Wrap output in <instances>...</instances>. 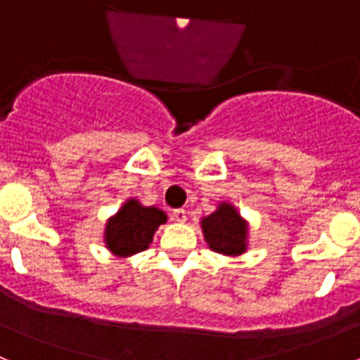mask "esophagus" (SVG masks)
I'll list each match as a JSON object with an SVG mask.
<instances>
[{
    "mask_svg": "<svg viewBox=\"0 0 360 360\" xmlns=\"http://www.w3.org/2000/svg\"><path fill=\"white\" fill-rule=\"evenodd\" d=\"M173 216H174V219H176V221L184 224V221L187 219V211H186V209H174Z\"/></svg>",
    "mask_w": 360,
    "mask_h": 360,
    "instance_id": "esophagus-1",
    "label": "esophagus"
}]
</instances>
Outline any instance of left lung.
Returning <instances> with one entry per match:
<instances>
[{
	"label": "left lung",
	"instance_id": "left-lung-1",
	"mask_svg": "<svg viewBox=\"0 0 360 360\" xmlns=\"http://www.w3.org/2000/svg\"><path fill=\"white\" fill-rule=\"evenodd\" d=\"M203 238L209 249L225 256H240L247 250L249 224L245 221L234 205L221 202L212 214L202 218Z\"/></svg>",
	"mask_w": 360,
	"mask_h": 360
}]
</instances>
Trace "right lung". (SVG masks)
I'll use <instances>...</instances> for the list:
<instances>
[{"label": "right lung", "mask_w": 360, "mask_h": 360, "mask_svg": "<svg viewBox=\"0 0 360 360\" xmlns=\"http://www.w3.org/2000/svg\"><path fill=\"white\" fill-rule=\"evenodd\" d=\"M167 221V216L158 207H144L139 200H126L115 216L108 219L104 229V243L111 254L128 257L142 252L153 241V234Z\"/></svg>", "instance_id": "1"}]
</instances>
